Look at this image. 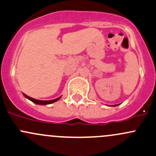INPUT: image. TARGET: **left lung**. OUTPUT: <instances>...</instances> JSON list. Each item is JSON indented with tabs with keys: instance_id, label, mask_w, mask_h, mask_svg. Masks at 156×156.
<instances>
[{
	"instance_id": "obj_1",
	"label": "left lung",
	"mask_w": 156,
	"mask_h": 156,
	"mask_svg": "<svg viewBox=\"0 0 156 156\" xmlns=\"http://www.w3.org/2000/svg\"><path fill=\"white\" fill-rule=\"evenodd\" d=\"M112 106H117V105H112Z\"/></svg>"
}]
</instances>
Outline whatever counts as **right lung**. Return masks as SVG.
Instances as JSON below:
<instances>
[{"label":"right lung","instance_id":"add662e5","mask_svg":"<svg viewBox=\"0 0 156 156\" xmlns=\"http://www.w3.org/2000/svg\"><path fill=\"white\" fill-rule=\"evenodd\" d=\"M23 95H24V97L27 98V99H28L29 100H30L31 101H33V102L35 103V104L41 105H45L51 104V103H54V102H55V101H58V100L61 98V96H60V97L57 98V99H53V100H49V101H42V100H38V99H34V98H31V97H30V96H27L26 94H24V93H23Z\"/></svg>","mask_w":156,"mask_h":156}]
</instances>
